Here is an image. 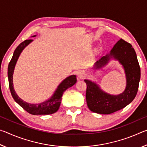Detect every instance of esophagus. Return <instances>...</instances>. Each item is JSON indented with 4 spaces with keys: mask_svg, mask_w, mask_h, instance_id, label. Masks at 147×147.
Returning a JSON list of instances; mask_svg holds the SVG:
<instances>
[{
    "mask_svg": "<svg viewBox=\"0 0 147 147\" xmlns=\"http://www.w3.org/2000/svg\"><path fill=\"white\" fill-rule=\"evenodd\" d=\"M77 75H78V77L80 79H83L84 77H86V73L84 71H80L77 74Z\"/></svg>",
    "mask_w": 147,
    "mask_h": 147,
    "instance_id": "1",
    "label": "esophagus"
}]
</instances>
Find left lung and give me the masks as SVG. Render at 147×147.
<instances>
[{
    "label": "left lung",
    "instance_id": "left-lung-1",
    "mask_svg": "<svg viewBox=\"0 0 147 147\" xmlns=\"http://www.w3.org/2000/svg\"><path fill=\"white\" fill-rule=\"evenodd\" d=\"M111 58L117 59L123 66L126 78V89L120 94L111 95L101 90L96 84L85 80L87 104L89 109L94 113L110 114L120 110L130 104L138 93L141 70L131 45L121 39L114 45L110 53L96 62L94 68L102 67Z\"/></svg>",
    "mask_w": 147,
    "mask_h": 147
}]
</instances>
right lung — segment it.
Returning <instances> with one entry per match:
<instances>
[{"instance_id":"obj_1","label":"right lung","mask_w":147,"mask_h":147,"mask_svg":"<svg viewBox=\"0 0 147 147\" xmlns=\"http://www.w3.org/2000/svg\"><path fill=\"white\" fill-rule=\"evenodd\" d=\"M34 36L32 37H35ZM33 41L32 39H26L19 45L15 50L13 56L11 59L10 62L8 65V76L9 81V88L10 89V92L12 96H13L15 101L21 106L24 110L27 112L32 114V115H50L56 112L60 106L61 100L62 98L63 92L71 88L76 82V75H71L67 77L58 86V88L56 89V91L51 98L41 102L40 104H29L28 102L23 101L21 98L19 97V96L16 94L13 89V74L16 65V62L18 59L20 54L23 51V50L25 47Z\"/></svg>"}]
</instances>
